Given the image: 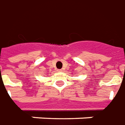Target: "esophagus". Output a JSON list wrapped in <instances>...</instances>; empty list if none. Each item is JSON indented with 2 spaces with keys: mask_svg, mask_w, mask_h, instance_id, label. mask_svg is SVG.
Segmentation results:
<instances>
[{
  "mask_svg": "<svg viewBox=\"0 0 125 125\" xmlns=\"http://www.w3.org/2000/svg\"><path fill=\"white\" fill-rule=\"evenodd\" d=\"M57 71H58V72H62L63 70H62V69H59V70H58Z\"/></svg>",
  "mask_w": 125,
  "mask_h": 125,
  "instance_id": "obj_1",
  "label": "esophagus"
}]
</instances>
